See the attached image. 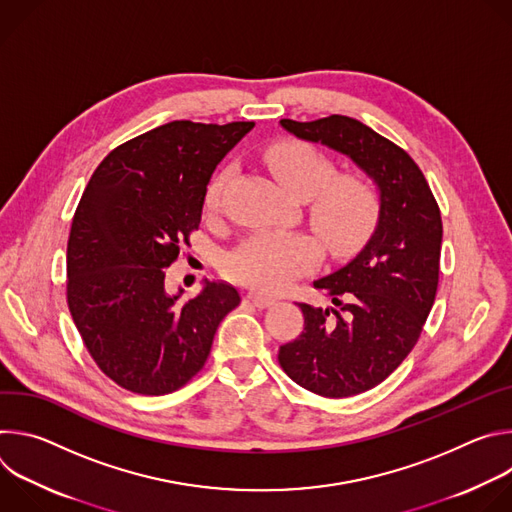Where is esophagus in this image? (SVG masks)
Masks as SVG:
<instances>
[{
    "label": "esophagus",
    "mask_w": 512,
    "mask_h": 512,
    "mask_svg": "<svg viewBox=\"0 0 512 512\" xmlns=\"http://www.w3.org/2000/svg\"><path fill=\"white\" fill-rule=\"evenodd\" d=\"M247 300H249L251 304H255L257 308H267V306L275 304V298H271V296H267V294H261V291H249Z\"/></svg>",
    "instance_id": "34e87169"
}]
</instances>
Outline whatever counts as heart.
Here are the masks:
<instances>
[{
    "mask_svg": "<svg viewBox=\"0 0 512 512\" xmlns=\"http://www.w3.org/2000/svg\"><path fill=\"white\" fill-rule=\"evenodd\" d=\"M265 162L275 180L306 202L308 221L324 249L332 255L354 251L373 233L381 194L377 184L360 172L336 174L330 156L304 141H281L265 152ZM231 172H218L204 196L206 210L221 208ZM318 261V245L304 233L261 231L241 243L227 259L233 279L255 289H283Z\"/></svg>",
    "mask_w": 512,
    "mask_h": 512,
    "instance_id": "b5f03b06",
    "label": "heart"
}]
</instances>
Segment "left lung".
<instances>
[{
	"label": "left lung",
	"instance_id": "left-lung-1",
	"mask_svg": "<svg viewBox=\"0 0 512 512\" xmlns=\"http://www.w3.org/2000/svg\"><path fill=\"white\" fill-rule=\"evenodd\" d=\"M279 123L350 158L381 194L369 243L314 281L332 306L300 304L304 332L277 354L300 387L330 399L352 397L383 383L419 340L440 281V206L411 156L369 125L346 115Z\"/></svg>",
	"mask_w": 512,
	"mask_h": 512
}]
</instances>
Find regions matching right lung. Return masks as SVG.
Returning <instances> with one entry per match:
<instances>
[{
    "label": "right lung",
    "instance_id": "1",
    "mask_svg": "<svg viewBox=\"0 0 512 512\" xmlns=\"http://www.w3.org/2000/svg\"><path fill=\"white\" fill-rule=\"evenodd\" d=\"M255 127L172 121L115 148L72 218L66 302L97 367L137 395H166L202 367L239 291L206 281L180 302L166 267L198 229L214 168Z\"/></svg>",
    "mask_w": 512,
    "mask_h": 512
}]
</instances>
